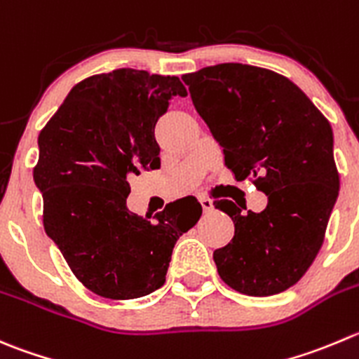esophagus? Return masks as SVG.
Instances as JSON below:
<instances>
[{"mask_svg":"<svg viewBox=\"0 0 359 359\" xmlns=\"http://www.w3.org/2000/svg\"><path fill=\"white\" fill-rule=\"evenodd\" d=\"M200 203H201V207H203V212H210V210H214V203H212L210 198H207V196H200Z\"/></svg>","mask_w":359,"mask_h":359,"instance_id":"34e87169","label":"esophagus"}]
</instances>
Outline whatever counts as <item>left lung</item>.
<instances>
[{
  "instance_id": "left-lung-1",
  "label": "left lung",
  "mask_w": 359,
  "mask_h": 359,
  "mask_svg": "<svg viewBox=\"0 0 359 359\" xmlns=\"http://www.w3.org/2000/svg\"><path fill=\"white\" fill-rule=\"evenodd\" d=\"M182 80L226 166L268 196L264 210L245 214L229 200L214 203L235 224L231 242L214 250L219 276L249 297L283 293L318 256L339 196L332 126L272 69L222 62Z\"/></svg>"
}]
</instances>
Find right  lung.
<instances>
[{
	"instance_id": "1",
	"label": "right lung",
	"mask_w": 359,
	"mask_h": 359,
	"mask_svg": "<svg viewBox=\"0 0 359 359\" xmlns=\"http://www.w3.org/2000/svg\"><path fill=\"white\" fill-rule=\"evenodd\" d=\"M179 76L119 68L83 79L38 137L33 179L45 233L76 279L110 300L145 297L166 280L172 250L201 215L194 196L149 217L130 212L128 177L161 166L154 128Z\"/></svg>"
}]
</instances>
